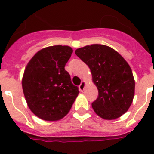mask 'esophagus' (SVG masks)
Segmentation results:
<instances>
[{
	"label": "esophagus",
	"mask_w": 154,
	"mask_h": 154,
	"mask_svg": "<svg viewBox=\"0 0 154 154\" xmlns=\"http://www.w3.org/2000/svg\"><path fill=\"white\" fill-rule=\"evenodd\" d=\"M85 82H82V83H81V85H79V89H80V91H83L85 89Z\"/></svg>",
	"instance_id": "34e87169"
}]
</instances>
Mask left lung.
Returning <instances> with one entry per match:
<instances>
[{
  "label": "left lung",
  "instance_id": "obj_1",
  "mask_svg": "<svg viewBox=\"0 0 154 154\" xmlns=\"http://www.w3.org/2000/svg\"><path fill=\"white\" fill-rule=\"evenodd\" d=\"M76 55L91 70L98 97L92 103L94 112L103 119L113 120L127 112L134 97L135 82L126 60L104 45L77 49Z\"/></svg>",
  "mask_w": 154,
  "mask_h": 154
}]
</instances>
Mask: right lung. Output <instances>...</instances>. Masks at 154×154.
Returning a JSON list of instances; mask_svg holds the SVG:
<instances>
[{
  "label": "right lung",
  "mask_w": 154,
  "mask_h": 154,
  "mask_svg": "<svg viewBox=\"0 0 154 154\" xmlns=\"http://www.w3.org/2000/svg\"><path fill=\"white\" fill-rule=\"evenodd\" d=\"M72 48L54 45L35 54L25 68L22 88L30 110L45 121H57L69 112L79 94L65 64Z\"/></svg>",
  "instance_id": "1"
}]
</instances>
